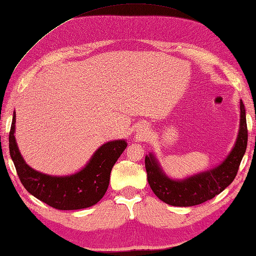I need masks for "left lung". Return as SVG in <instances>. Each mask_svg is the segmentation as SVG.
I'll return each mask as SVG.
<instances>
[{
  "label": "left lung",
  "mask_w": 256,
  "mask_h": 256,
  "mask_svg": "<svg viewBox=\"0 0 256 256\" xmlns=\"http://www.w3.org/2000/svg\"><path fill=\"white\" fill-rule=\"evenodd\" d=\"M240 110V128L234 146L218 166L184 180H172L163 172L154 154L146 156L148 182L158 200L178 207L200 205L212 200L234 182L248 144L246 116L242 100Z\"/></svg>",
  "instance_id": "obj_1"
}]
</instances>
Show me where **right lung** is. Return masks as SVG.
<instances>
[{
    "label": "right lung",
    "instance_id": "right-lung-1",
    "mask_svg": "<svg viewBox=\"0 0 256 256\" xmlns=\"http://www.w3.org/2000/svg\"><path fill=\"white\" fill-rule=\"evenodd\" d=\"M16 114H13L8 142L10 154L26 190L37 200L59 210H76L98 204L108 188L110 172L127 148L124 140L100 146L81 171L66 176L48 175L30 168L22 158L15 140Z\"/></svg>",
    "mask_w": 256,
    "mask_h": 256
}]
</instances>
